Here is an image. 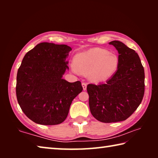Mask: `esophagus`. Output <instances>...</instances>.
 Returning <instances> with one entry per match:
<instances>
[{"label":"esophagus","instance_id":"34e87169","mask_svg":"<svg viewBox=\"0 0 158 158\" xmlns=\"http://www.w3.org/2000/svg\"><path fill=\"white\" fill-rule=\"evenodd\" d=\"M82 87H83V90H86V88H87V84H85V83L83 82L82 83Z\"/></svg>","mask_w":158,"mask_h":158}]
</instances>
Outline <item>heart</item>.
<instances>
[{"label":"heart","mask_w":158,"mask_h":158,"mask_svg":"<svg viewBox=\"0 0 158 158\" xmlns=\"http://www.w3.org/2000/svg\"><path fill=\"white\" fill-rule=\"evenodd\" d=\"M74 65L71 67L74 73L79 71L89 73V78L94 81H102L114 75L119 67L117 56L100 48L77 53L74 58Z\"/></svg>","instance_id":"b5f03b06"}]
</instances>
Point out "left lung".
<instances>
[{
  "label": "left lung",
  "mask_w": 158,
  "mask_h": 158,
  "mask_svg": "<svg viewBox=\"0 0 158 158\" xmlns=\"http://www.w3.org/2000/svg\"><path fill=\"white\" fill-rule=\"evenodd\" d=\"M109 44L118 52V69L105 83L87 85L90 112L102 123L129 118L142 101L145 87L144 69L135 51L120 41Z\"/></svg>",
  "instance_id": "8db88e82"
}]
</instances>
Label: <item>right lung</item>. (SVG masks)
<instances>
[{
    "label": "right lung",
    "mask_w": 158,
    "mask_h": 158,
    "mask_svg": "<svg viewBox=\"0 0 158 158\" xmlns=\"http://www.w3.org/2000/svg\"><path fill=\"white\" fill-rule=\"evenodd\" d=\"M70 47L42 42L26 53L17 76L16 93L21 110L37 124L58 125L66 119L81 82L63 79Z\"/></svg>",
    "instance_id": "obj_1"
}]
</instances>
